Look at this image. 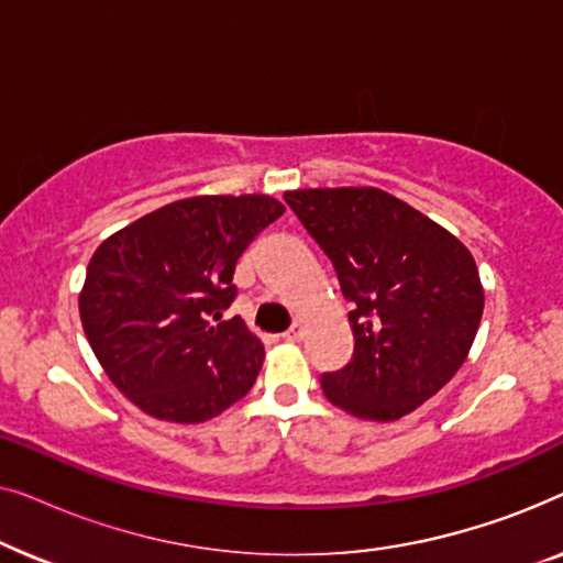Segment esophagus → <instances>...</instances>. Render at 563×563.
I'll return each instance as SVG.
<instances>
[{"instance_id": "obj_1", "label": "esophagus", "mask_w": 563, "mask_h": 563, "mask_svg": "<svg viewBox=\"0 0 563 563\" xmlns=\"http://www.w3.org/2000/svg\"><path fill=\"white\" fill-rule=\"evenodd\" d=\"M305 338V325L302 322H291V328L287 330V333H284V341H289V343H297V341H302Z\"/></svg>"}]
</instances>
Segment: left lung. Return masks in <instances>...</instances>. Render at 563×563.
Segmentation results:
<instances>
[{"label": "left lung", "instance_id": "8db88e82", "mask_svg": "<svg viewBox=\"0 0 563 563\" xmlns=\"http://www.w3.org/2000/svg\"><path fill=\"white\" fill-rule=\"evenodd\" d=\"M333 261L353 305V356L322 374L325 397L353 418L391 422L443 389L479 330L484 289L464 243L376 187L284 191Z\"/></svg>", "mask_w": 563, "mask_h": 563}]
</instances>
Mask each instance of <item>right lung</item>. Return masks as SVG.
I'll return each mask as SVG.
<instances>
[{
    "label": "right lung",
    "mask_w": 563,
    "mask_h": 563,
    "mask_svg": "<svg viewBox=\"0 0 563 563\" xmlns=\"http://www.w3.org/2000/svg\"><path fill=\"white\" fill-rule=\"evenodd\" d=\"M284 214L268 195H205L164 205L99 243L79 295L104 374L156 420L205 422L249 395L264 343L233 302L235 264Z\"/></svg>",
    "instance_id": "obj_1"
}]
</instances>
